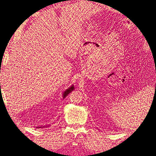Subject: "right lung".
Returning a JSON list of instances; mask_svg holds the SVG:
<instances>
[{"label": "right lung", "mask_w": 156, "mask_h": 156, "mask_svg": "<svg viewBox=\"0 0 156 156\" xmlns=\"http://www.w3.org/2000/svg\"><path fill=\"white\" fill-rule=\"evenodd\" d=\"M74 90V85H72L71 87H69L68 88H67L66 89V90L64 92V93H63V94H62V97H63V99H64L66 97H67V96L70 93V92H72V91H73ZM49 125H44V127H43V126H39V127H36V128H40V127H48Z\"/></svg>", "instance_id": "1"}]
</instances>
